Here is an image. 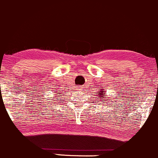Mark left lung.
Returning <instances> with one entry per match:
<instances>
[{
  "label": "left lung",
  "mask_w": 158,
  "mask_h": 158,
  "mask_svg": "<svg viewBox=\"0 0 158 158\" xmlns=\"http://www.w3.org/2000/svg\"><path fill=\"white\" fill-rule=\"evenodd\" d=\"M104 90V89H100V91H99V93H98V98H101V100H103L104 98H105L106 94H106V91H104V90ZM101 100H100V101H101ZM107 99H105V100L104 99V101H102L103 103H104V104H105V103H106L105 101H107Z\"/></svg>",
  "instance_id": "obj_1"
}]
</instances>
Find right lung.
I'll return each mask as SVG.
<instances>
[{
  "label": "right lung",
  "instance_id": "add662e5",
  "mask_svg": "<svg viewBox=\"0 0 158 158\" xmlns=\"http://www.w3.org/2000/svg\"><path fill=\"white\" fill-rule=\"evenodd\" d=\"M57 96H58V94H57V95H56V96H55V97H54V98H57Z\"/></svg>",
  "mask_w": 158,
  "mask_h": 158
}]
</instances>
